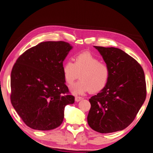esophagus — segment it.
<instances>
[{"label": "esophagus", "instance_id": "obj_1", "mask_svg": "<svg viewBox=\"0 0 153 153\" xmlns=\"http://www.w3.org/2000/svg\"><path fill=\"white\" fill-rule=\"evenodd\" d=\"M82 99V97H75V101L76 102H79V101H80Z\"/></svg>", "mask_w": 153, "mask_h": 153}]
</instances>
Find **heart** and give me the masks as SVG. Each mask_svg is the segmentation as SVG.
<instances>
[{
  "instance_id": "heart-1",
  "label": "heart",
  "mask_w": 153,
  "mask_h": 153,
  "mask_svg": "<svg viewBox=\"0 0 153 153\" xmlns=\"http://www.w3.org/2000/svg\"><path fill=\"white\" fill-rule=\"evenodd\" d=\"M62 73L65 83L71 85L80 74V81L71 88L73 94H82L90 91H101L107 85L110 77V68L105 63L90 52L79 53L74 58V62L68 60L62 66Z\"/></svg>"
}]
</instances>
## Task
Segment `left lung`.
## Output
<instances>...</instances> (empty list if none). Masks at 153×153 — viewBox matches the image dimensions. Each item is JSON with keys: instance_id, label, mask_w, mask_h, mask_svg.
I'll use <instances>...</instances> for the list:
<instances>
[{"instance_id": "1", "label": "left lung", "mask_w": 153, "mask_h": 153, "mask_svg": "<svg viewBox=\"0 0 153 153\" xmlns=\"http://www.w3.org/2000/svg\"><path fill=\"white\" fill-rule=\"evenodd\" d=\"M94 47L109 67L110 77L105 88L89 98L88 123L100 133L123 130L133 122L146 100L143 70L120 49Z\"/></svg>"}]
</instances>
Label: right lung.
I'll list each match as a JSON object with an SVG mask.
<instances>
[{
  "instance_id": "1",
  "label": "right lung",
  "mask_w": 153,
  "mask_h": 153,
  "mask_svg": "<svg viewBox=\"0 0 153 153\" xmlns=\"http://www.w3.org/2000/svg\"><path fill=\"white\" fill-rule=\"evenodd\" d=\"M72 46L47 41L20 55L11 73V104L26 125L48 131L61 125L64 107L75 102L65 84L63 61Z\"/></svg>"
}]
</instances>
